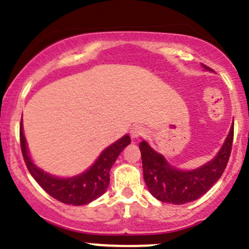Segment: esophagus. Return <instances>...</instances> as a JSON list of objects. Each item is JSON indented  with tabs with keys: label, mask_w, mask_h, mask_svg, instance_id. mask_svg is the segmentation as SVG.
Listing matches in <instances>:
<instances>
[{
	"label": "esophagus",
	"mask_w": 249,
	"mask_h": 249,
	"mask_svg": "<svg viewBox=\"0 0 249 249\" xmlns=\"http://www.w3.org/2000/svg\"><path fill=\"white\" fill-rule=\"evenodd\" d=\"M146 135V129L141 125H135L134 127L131 129V136L134 139H139V137H142Z\"/></svg>",
	"instance_id": "obj_1"
}]
</instances>
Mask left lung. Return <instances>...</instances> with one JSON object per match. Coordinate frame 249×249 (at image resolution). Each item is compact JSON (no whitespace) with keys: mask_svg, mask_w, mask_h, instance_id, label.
I'll return each instance as SVG.
<instances>
[{"mask_svg":"<svg viewBox=\"0 0 249 249\" xmlns=\"http://www.w3.org/2000/svg\"><path fill=\"white\" fill-rule=\"evenodd\" d=\"M207 71H212L204 66ZM233 141V124L225 143L218 156L206 165L191 171H181L166 163L161 154L148 146L146 141L140 143L143 178L152 196L164 203L185 204L203 196L220 178L228 165Z\"/></svg>","mask_w":249,"mask_h":249,"instance_id":"1","label":"left lung"}]
</instances>
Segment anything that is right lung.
Returning a JSON list of instances; mask_svg holds the SVG:
<instances>
[{"instance_id": "1", "label": "right lung", "mask_w": 249, "mask_h": 249, "mask_svg": "<svg viewBox=\"0 0 249 249\" xmlns=\"http://www.w3.org/2000/svg\"><path fill=\"white\" fill-rule=\"evenodd\" d=\"M19 137H20V148L24 161L31 176L50 196L62 203L71 204V206L88 204L105 194L109 185L110 168L123 149L131 142L130 137L125 135L124 137L107 147L88 171L71 178H59L48 175L47 173L34 165L28 154L21 123Z\"/></svg>"}]
</instances>
